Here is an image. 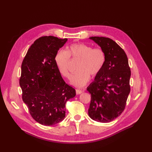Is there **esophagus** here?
<instances>
[{"instance_id":"1","label":"esophagus","mask_w":152,"mask_h":152,"mask_svg":"<svg viewBox=\"0 0 152 152\" xmlns=\"http://www.w3.org/2000/svg\"><path fill=\"white\" fill-rule=\"evenodd\" d=\"M82 92H83V91H82L80 89H76V93H77V94H81L82 93Z\"/></svg>"}]
</instances>
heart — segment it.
I'll list each match as a JSON object with an SVG mask.
<instances>
[{
  "instance_id": "b5f03b06",
  "label": "heart",
  "mask_w": 152,
  "mask_h": 152,
  "mask_svg": "<svg viewBox=\"0 0 152 152\" xmlns=\"http://www.w3.org/2000/svg\"><path fill=\"white\" fill-rule=\"evenodd\" d=\"M70 58L79 59L76 70L71 80L72 85L78 87L84 86L92 77L97 76L102 72L107 61L104 50L99 48H93L90 45L84 43L72 44L66 47L65 50H59L55 56L58 70L61 75L70 79L71 73L68 65Z\"/></svg>"
}]
</instances>
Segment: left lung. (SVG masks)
I'll use <instances>...</instances> for the list:
<instances>
[{
  "label": "left lung",
  "mask_w": 152,
  "mask_h": 152,
  "mask_svg": "<svg viewBox=\"0 0 152 152\" xmlns=\"http://www.w3.org/2000/svg\"><path fill=\"white\" fill-rule=\"evenodd\" d=\"M107 56L105 65L87 87L91 100L88 110L94 121L107 123L115 119L125 109L131 87V70L125 51L112 39L91 37Z\"/></svg>",
  "instance_id": "8db88e82"
}]
</instances>
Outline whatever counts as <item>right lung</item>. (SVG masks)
I'll list each match as a JSON object with an SVG mask.
<instances>
[{"label": "right lung", "instance_id": "add662e5", "mask_svg": "<svg viewBox=\"0 0 152 152\" xmlns=\"http://www.w3.org/2000/svg\"><path fill=\"white\" fill-rule=\"evenodd\" d=\"M67 39L44 36L37 39L21 64L22 99L35 121L53 126L65 117L67 101L75 89L66 84L58 70L55 56Z\"/></svg>", "mask_w": 152, "mask_h": 152}]
</instances>
